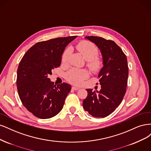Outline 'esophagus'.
<instances>
[{
    "label": "esophagus",
    "mask_w": 151,
    "mask_h": 151,
    "mask_svg": "<svg viewBox=\"0 0 151 151\" xmlns=\"http://www.w3.org/2000/svg\"><path fill=\"white\" fill-rule=\"evenodd\" d=\"M72 89L73 90H79L80 89V88H78V87H77V86H73L72 87Z\"/></svg>",
    "instance_id": "1"
}]
</instances>
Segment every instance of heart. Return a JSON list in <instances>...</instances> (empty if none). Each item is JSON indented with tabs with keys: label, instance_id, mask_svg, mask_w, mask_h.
Returning <instances> with one entry per match:
<instances>
[{
	"label": "heart",
	"instance_id": "1",
	"mask_svg": "<svg viewBox=\"0 0 151 151\" xmlns=\"http://www.w3.org/2000/svg\"><path fill=\"white\" fill-rule=\"evenodd\" d=\"M76 50L84 58V59L88 61V66L92 70H96L100 66L101 61L98 55L99 51L96 46L90 41H83L79 42L76 46ZM71 49L67 47L63 52L61 57V62L66 64L68 61L69 57L71 55ZM89 73L86 70L72 68L67 72L66 75V78L70 82L75 85H81L83 81L88 77Z\"/></svg>",
	"mask_w": 151,
	"mask_h": 151
}]
</instances>
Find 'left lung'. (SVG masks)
<instances>
[{
	"mask_svg": "<svg viewBox=\"0 0 151 151\" xmlns=\"http://www.w3.org/2000/svg\"><path fill=\"white\" fill-rule=\"evenodd\" d=\"M85 38L95 43L100 50L104 66L98 76L101 90L86 89L88 95L83 106L93 116L104 118L113 112L125 94L129 73L127 57L113 41L97 36Z\"/></svg>",
	"mask_w": 151,
	"mask_h": 151,
	"instance_id": "left-lung-1",
	"label": "left lung"
}]
</instances>
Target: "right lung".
<instances>
[{
    "label": "right lung",
    "mask_w": 151,
    "mask_h": 151,
    "mask_svg": "<svg viewBox=\"0 0 151 151\" xmlns=\"http://www.w3.org/2000/svg\"><path fill=\"white\" fill-rule=\"evenodd\" d=\"M76 37H58L37 42L19 63L17 73L19 98L27 110L38 118H51L63 107L71 86L66 83L55 86L48 76L60 66L66 46Z\"/></svg>",
    "instance_id": "1"
}]
</instances>
